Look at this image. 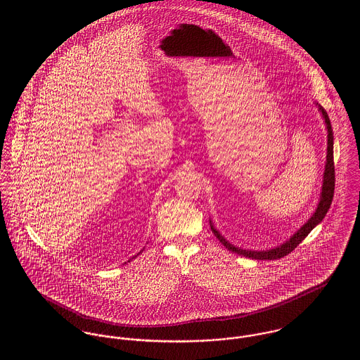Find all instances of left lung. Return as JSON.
Masks as SVG:
<instances>
[{"mask_svg":"<svg viewBox=\"0 0 360 360\" xmlns=\"http://www.w3.org/2000/svg\"><path fill=\"white\" fill-rule=\"evenodd\" d=\"M323 113V117L326 120L327 124V162H326V170H324V177H323V188H321V197H320V202L317 205L316 212L313 213V216L308 220V223H305L287 243H284L283 245L270 250V251H247V250H241L234 247L233 244H230L229 241H226L220 233L212 226L210 223V229L212 233L216 236V238L231 252L241 255V257H251V259H257V260H274V259H280L284 257L288 254H291L308 236L309 233L324 219L326 213L328 212L330 205L333 202V197H334V188H335V169H334V155H333V130H331V123L328 119L327 112L320 106L319 108Z\"/></svg>","mask_w":360,"mask_h":360,"instance_id":"obj_1","label":"left lung"}]
</instances>
